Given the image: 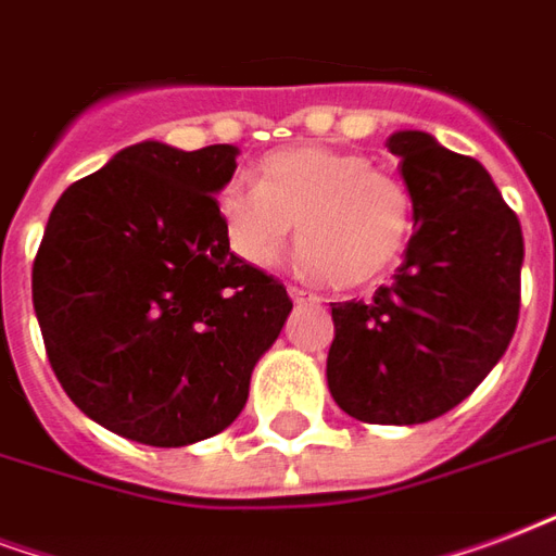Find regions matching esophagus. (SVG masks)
<instances>
[{
  "label": "esophagus",
  "mask_w": 556,
  "mask_h": 556,
  "mask_svg": "<svg viewBox=\"0 0 556 556\" xmlns=\"http://www.w3.org/2000/svg\"><path fill=\"white\" fill-rule=\"evenodd\" d=\"M287 293H290V299H293L295 304H319V295L307 293V290H302V287H290Z\"/></svg>",
  "instance_id": "esophagus-1"
}]
</instances>
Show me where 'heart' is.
<instances>
[{"mask_svg":"<svg viewBox=\"0 0 556 556\" xmlns=\"http://www.w3.org/2000/svg\"><path fill=\"white\" fill-rule=\"evenodd\" d=\"M216 216L231 254L249 266H269L295 223V263L337 287L383 278L413 231L407 187L363 154L328 146L266 154L254 184L231 181L216 193Z\"/></svg>","mask_w":556,"mask_h":556,"instance_id":"1","label":"heart"}]
</instances>
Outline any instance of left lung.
<instances>
[{"label": "left lung", "mask_w": 556, "mask_h": 556, "mask_svg": "<svg viewBox=\"0 0 556 556\" xmlns=\"http://www.w3.org/2000/svg\"><path fill=\"white\" fill-rule=\"evenodd\" d=\"M402 157L413 237L390 287L331 304L328 390L354 419L421 425L471 395L519 323L521 225L475 157L425 131L387 140Z\"/></svg>", "instance_id": "1"}]
</instances>
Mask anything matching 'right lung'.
I'll return each instance as SVG.
<instances>
[{
    "label": "right lung",
    "instance_id": "right-lung-1",
    "mask_svg": "<svg viewBox=\"0 0 556 556\" xmlns=\"http://www.w3.org/2000/svg\"><path fill=\"white\" fill-rule=\"evenodd\" d=\"M237 154L128 146L49 214L31 269L46 354L75 407L125 440L181 448L225 431L293 311L225 243L214 195Z\"/></svg>",
    "mask_w": 556,
    "mask_h": 556
}]
</instances>
